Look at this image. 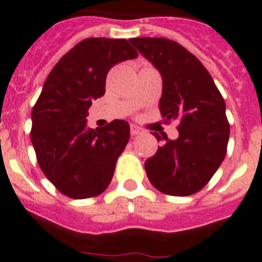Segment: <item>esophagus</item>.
Returning <instances> with one entry per match:
<instances>
[{
	"label": "esophagus",
	"mask_w": 262,
	"mask_h": 262,
	"mask_svg": "<svg viewBox=\"0 0 262 262\" xmlns=\"http://www.w3.org/2000/svg\"><path fill=\"white\" fill-rule=\"evenodd\" d=\"M129 133H131V135L133 136H138V135H140L143 131H142V128H139V127L135 126V124H131V126H129Z\"/></svg>",
	"instance_id": "esophagus-1"
}]
</instances>
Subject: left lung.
Returning <instances> with one entry per match:
<instances>
[{"label":"left lung","mask_w":262,"mask_h":262,"mask_svg":"<svg viewBox=\"0 0 262 262\" xmlns=\"http://www.w3.org/2000/svg\"><path fill=\"white\" fill-rule=\"evenodd\" d=\"M129 41L163 77L159 108L164 123L178 122V139L165 140L145 161L151 184L168 195L203 189L223 163L230 138L226 102L202 62L177 41L133 38ZM157 140L161 136L154 133Z\"/></svg>","instance_id":"obj_1"}]
</instances>
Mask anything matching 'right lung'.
<instances>
[{"mask_svg":"<svg viewBox=\"0 0 262 262\" xmlns=\"http://www.w3.org/2000/svg\"><path fill=\"white\" fill-rule=\"evenodd\" d=\"M126 39L88 38L57 61L32 107L31 143L41 172L64 195L97 196L107 189L118 157L129 139L127 122L86 128L93 99L105 94L106 76L115 64L135 59Z\"/></svg>","mask_w":262,"mask_h":262,"instance_id":"obj_1","label":"right lung"}]
</instances>
